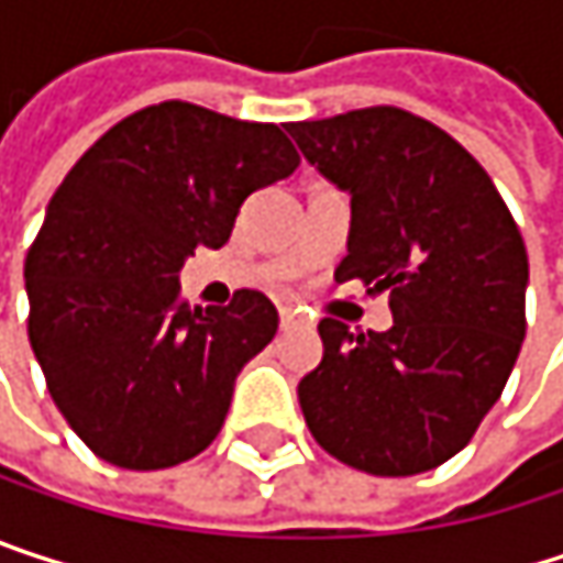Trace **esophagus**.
Segmentation results:
<instances>
[{
    "mask_svg": "<svg viewBox=\"0 0 563 563\" xmlns=\"http://www.w3.org/2000/svg\"><path fill=\"white\" fill-rule=\"evenodd\" d=\"M292 322H296V309L280 306V325H292Z\"/></svg>",
    "mask_w": 563,
    "mask_h": 563,
    "instance_id": "obj_1",
    "label": "esophagus"
}]
</instances>
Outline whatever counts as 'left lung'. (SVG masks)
<instances>
[{
    "label": "left lung",
    "mask_w": 563,
    "mask_h": 563,
    "mask_svg": "<svg viewBox=\"0 0 563 563\" xmlns=\"http://www.w3.org/2000/svg\"><path fill=\"white\" fill-rule=\"evenodd\" d=\"M352 195L335 280L388 289V332L322 319V362L299 382L316 443L352 470L413 476L456 456L499 400L525 339L528 251L483 169L400 107L286 126Z\"/></svg>",
    "instance_id": "obj_1"
}]
</instances>
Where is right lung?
<instances>
[{
	"label": "right lung",
	"mask_w": 563,
	"mask_h": 563,
	"mask_svg": "<svg viewBox=\"0 0 563 563\" xmlns=\"http://www.w3.org/2000/svg\"><path fill=\"white\" fill-rule=\"evenodd\" d=\"M299 166L277 123L163 100L64 175L25 257L29 342L70 430L120 470H169L221 433L238 372L277 335L257 289L188 306L178 267L224 247L244 198Z\"/></svg>",
	"instance_id": "obj_1"
}]
</instances>
